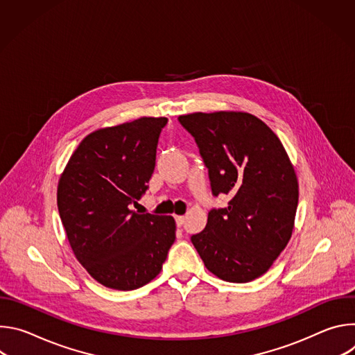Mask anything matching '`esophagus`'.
<instances>
[{"label":"esophagus","instance_id":"obj_1","mask_svg":"<svg viewBox=\"0 0 355 355\" xmlns=\"http://www.w3.org/2000/svg\"><path fill=\"white\" fill-rule=\"evenodd\" d=\"M184 222H185V218H184V216H175V223H177L178 227H181V226L184 225Z\"/></svg>","mask_w":355,"mask_h":355}]
</instances>
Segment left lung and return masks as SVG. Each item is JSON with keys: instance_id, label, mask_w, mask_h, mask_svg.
Here are the masks:
<instances>
[{"instance_id": "1", "label": "left lung", "mask_w": 355, "mask_h": 355, "mask_svg": "<svg viewBox=\"0 0 355 355\" xmlns=\"http://www.w3.org/2000/svg\"><path fill=\"white\" fill-rule=\"evenodd\" d=\"M193 136L212 193L232 199L211 209L191 241L205 267L227 282L266 274L286 247L297 208V178L278 136L247 112L178 116Z\"/></svg>"}]
</instances>
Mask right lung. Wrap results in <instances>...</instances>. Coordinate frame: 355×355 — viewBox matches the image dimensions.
<instances>
[{"instance_id":"right-lung-1","label":"right lung","mask_w":355,"mask_h":355,"mask_svg":"<svg viewBox=\"0 0 355 355\" xmlns=\"http://www.w3.org/2000/svg\"><path fill=\"white\" fill-rule=\"evenodd\" d=\"M167 118H139L89 133L58 187V207L74 256L107 288L133 291L155 279L175 240L173 216L137 214Z\"/></svg>"}]
</instances>
